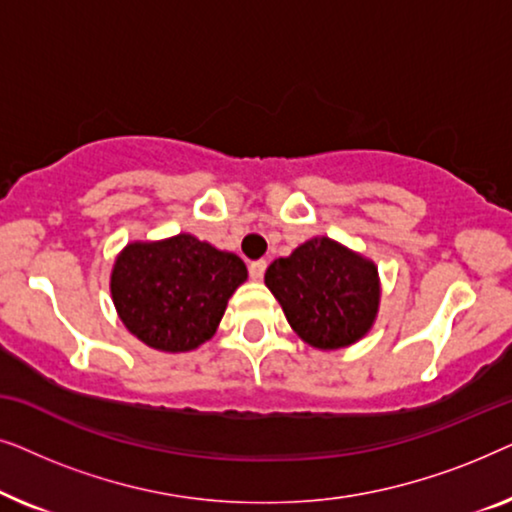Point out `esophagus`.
I'll use <instances>...</instances> for the list:
<instances>
[{
    "label": "esophagus",
    "mask_w": 512,
    "mask_h": 512,
    "mask_svg": "<svg viewBox=\"0 0 512 512\" xmlns=\"http://www.w3.org/2000/svg\"><path fill=\"white\" fill-rule=\"evenodd\" d=\"M265 268H268V263H265V261L249 263V275H251V279H263Z\"/></svg>",
    "instance_id": "obj_1"
}]
</instances>
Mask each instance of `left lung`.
I'll return each instance as SVG.
<instances>
[{"instance_id":"obj_1","label":"left lung","mask_w":512,"mask_h":512,"mask_svg":"<svg viewBox=\"0 0 512 512\" xmlns=\"http://www.w3.org/2000/svg\"><path fill=\"white\" fill-rule=\"evenodd\" d=\"M265 286L303 342L331 352L366 338L380 312V272L359 251L317 235L277 258Z\"/></svg>"}]
</instances>
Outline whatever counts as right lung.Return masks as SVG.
I'll return each instance as SVG.
<instances>
[{
    "mask_svg": "<svg viewBox=\"0 0 512 512\" xmlns=\"http://www.w3.org/2000/svg\"><path fill=\"white\" fill-rule=\"evenodd\" d=\"M247 282L240 256L191 233L125 244L111 268V300L123 326L158 352L198 349L216 333L228 300Z\"/></svg>",
    "mask_w": 512,
    "mask_h": 512,
    "instance_id": "1",
    "label": "right lung"
}]
</instances>
